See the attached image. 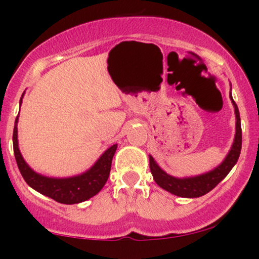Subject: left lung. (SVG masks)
Instances as JSON below:
<instances>
[{
    "mask_svg": "<svg viewBox=\"0 0 259 259\" xmlns=\"http://www.w3.org/2000/svg\"><path fill=\"white\" fill-rule=\"evenodd\" d=\"M231 90V89H230ZM230 100L233 102L235 109V117H236V133H235V139L230 151L218 167L208 173L196 175V177L190 178H175L165 173L162 168L159 167L150 156V169L153 175V179L157 185L164 189L165 191L170 192L175 196L187 198L201 197V196L208 194L210 190H213L221 181L229 174V171L233 169L239 159L240 152H241L242 145V132H241V120H240V113L236 103L233 100L230 92Z\"/></svg>",
    "mask_w": 259,
    "mask_h": 259,
    "instance_id": "obj_1",
    "label": "left lung"
}]
</instances>
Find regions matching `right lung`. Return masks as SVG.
Returning <instances> with one entry per match:
<instances>
[{
  "label": "right lung",
  "instance_id": "1",
  "mask_svg": "<svg viewBox=\"0 0 259 259\" xmlns=\"http://www.w3.org/2000/svg\"><path fill=\"white\" fill-rule=\"evenodd\" d=\"M23 97V96H22ZM22 105V99H20ZM18 117L13 130V150L18 168L29 186L52 200L64 204L84 202L99 194L108 180L112 159L118 145H113L102 153L92 167L85 173L72 178H49L34 171L26 164L18 147Z\"/></svg>",
  "mask_w": 259,
  "mask_h": 259
}]
</instances>
